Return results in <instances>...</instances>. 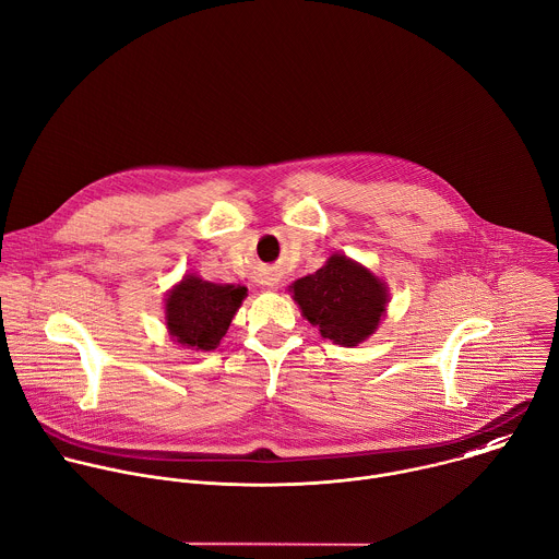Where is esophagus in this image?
<instances>
[{
    "label": "esophagus",
    "mask_w": 559,
    "mask_h": 559,
    "mask_svg": "<svg viewBox=\"0 0 559 559\" xmlns=\"http://www.w3.org/2000/svg\"><path fill=\"white\" fill-rule=\"evenodd\" d=\"M276 281H278V278H267V281H265V285H267V287H274V285H276Z\"/></svg>",
    "instance_id": "34e87169"
}]
</instances>
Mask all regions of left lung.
<instances>
[{"instance_id": "left-lung-1", "label": "left lung", "mask_w": 559, "mask_h": 559, "mask_svg": "<svg viewBox=\"0 0 559 559\" xmlns=\"http://www.w3.org/2000/svg\"><path fill=\"white\" fill-rule=\"evenodd\" d=\"M294 300L322 337L355 346L378 329L386 287L366 267L335 254L316 274L294 283Z\"/></svg>"}]
</instances>
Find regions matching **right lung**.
Segmentation results:
<instances>
[{
    "instance_id": "obj_1",
    "label": "right lung",
    "mask_w": 559,
    "mask_h": 559,
    "mask_svg": "<svg viewBox=\"0 0 559 559\" xmlns=\"http://www.w3.org/2000/svg\"><path fill=\"white\" fill-rule=\"evenodd\" d=\"M246 287L215 285L186 276L166 300V326L179 344L195 350H213L226 335Z\"/></svg>"
}]
</instances>
